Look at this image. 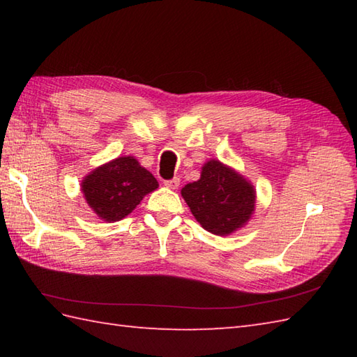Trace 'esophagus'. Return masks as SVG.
I'll return each mask as SVG.
<instances>
[{
	"label": "esophagus",
	"instance_id": "esophagus-1",
	"mask_svg": "<svg viewBox=\"0 0 357 357\" xmlns=\"http://www.w3.org/2000/svg\"><path fill=\"white\" fill-rule=\"evenodd\" d=\"M179 178H173V179H167L164 181V185L169 187V188H178L179 187Z\"/></svg>",
	"mask_w": 357,
	"mask_h": 357
}]
</instances>
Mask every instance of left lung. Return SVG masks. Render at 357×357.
<instances>
[{"label":"left lung","instance_id":"1","mask_svg":"<svg viewBox=\"0 0 357 357\" xmlns=\"http://www.w3.org/2000/svg\"><path fill=\"white\" fill-rule=\"evenodd\" d=\"M181 195L196 221L219 236L238 230L255 211L253 185L213 159L202 167L201 179L187 184Z\"/></svg>","mask_w":357,"mask_h":357}]
</instances>
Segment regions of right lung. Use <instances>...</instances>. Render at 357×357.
Returning <instances> with one entry per match:
<instances>
[{"label": "right lung", "instance_id": "right-lung-1", "mask_svg": "<svg viewBox=\"0 0 357 357\" xmlns=\"http://www.w3.org/2000/svg\"><path fill=\"white\" fill-rule=\"evenodd\" d=\"M158 181L132 156L113 159L82 181V193L95 213L107 222L119 221L138 206Z\"/></svg>", "mask_w": 357, "mask_h": 357}]
</instances>
